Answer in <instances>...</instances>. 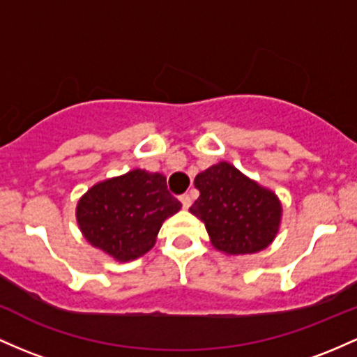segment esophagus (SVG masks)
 <instances>
[{"instance_id": "obj_1", "label": "esophagus", "mask_w": 357, "mask_h": 357, "mask_svg": "<svg viewBox=\"0 0 357 357\" xmlns=\"http://www.w3.org/2000/svg\"><path fill=\"white\" fill-rule=\"evenodd\" d=\"M179 199H181V203H183V208H190V206H191V197H190V195H181Z\"/></svg>"}]
</instances>
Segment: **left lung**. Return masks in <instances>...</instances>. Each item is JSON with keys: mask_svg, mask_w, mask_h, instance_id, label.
<instances>
[{"mask_svg": "<svg viewBox=\"0 0 357 357\" xmlns=\"http://www.w3.org/2000/svg\"><path fill=\"white\" fill-rule=\"evenodd\" d=\"M195 188L199 197L190 211L205 223L215 249L225 256H245L273 244L283 217L273 190L227 160L199 172Z\"/></svg>", "mask_w": 357, "mask_h": 357, "instance_id": "obj_1", "label": "left lung"}]
</instances>
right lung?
Segmentation results:
<instances>
[{"instance_id":"add662e5","label":"right lung","mask_w":357,"mask_h":357,"mask_svg":"<svg viewBox=\"0 0 357 357\" xmlns=\"http://www.w3.org/2000/svg\"><path fill=\"white\" fill-rule=\"evenodd\" d=\"M179 210L166 176L132 169L89 188L77 202L76 220L93 248L128 262L154 248L164 220Z\"/></svg>"}]
</instances>
